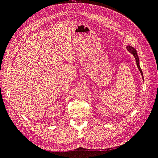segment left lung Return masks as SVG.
<instances>
[{
    "mask_svg": "<svg viewBox=\"0 0 158 158\" xmlns=\"http://www.w3.org/2000/svg\"><path fill=\"white\" fill-rule=\"evenodd\" d=\"M127 49H128V51L129 52H131V53H132L134 56H135L138 68V69H139L140 72L141 74H142V76H143L142 71L141 68L140 67V65H139V58H138V54H137V52H136V49H135V48H133L132 47H131V46H128V47H127Z\"/></svg>",
    "mask_w": 158,
    "mask_h": 158,
    "instance_id": "left-lung-1",
    "label": "left lung"
}]
</instances>
